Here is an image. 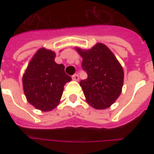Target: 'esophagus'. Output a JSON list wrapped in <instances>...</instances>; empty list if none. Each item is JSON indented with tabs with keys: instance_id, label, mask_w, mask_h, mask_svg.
I'll return each instance as SVG.
<instances>
[{
	"instance_id": "34e87169",
	"label": "esophagus",
	"mask_w": 154,
	"mask_h": 154,
	"mask_svg": "<svg viewBox=\"0 0 154 154\" xmlns=\"http://www.w3.org/2000/svg\"><path fill=\"white\" fill-rule=\"evenodd\" d=\"M72 81H75V82H77L79 80V76L78 74H74L72 76Z\"/></svg>"
}]
</instances>
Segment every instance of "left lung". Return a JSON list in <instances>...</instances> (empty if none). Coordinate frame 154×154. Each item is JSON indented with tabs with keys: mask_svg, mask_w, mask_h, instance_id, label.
<instances>
[{
	"mask_svg": "<svg viewBox=\"0 0 154 154\" xmlns=\"http://www.w3.org/2000/svg\"><path fill=\"white\" fill-rule=\"evenodd\" d=\"M83 58L82 68L88 77L80 82L85 100L96 109H105L116 101L122 93L124 70L112 52L102 43L89 49L76 47Z\"/></svg>",
	"mask_w": 154,
	"mask_h": 154,
	"instance_id": "1",
	"label": "left lung"
}]
</instances>
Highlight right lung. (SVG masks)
<instances>
[{"instance_id": "1", "label": "right lung", "mask_w": 154, "mask_h": 154, "mask_svg": "<svg viewBox=\"0 0 154 154\" xmlns=\"http://www.w3.org/2000/svg\"><path fill=\"white\" fill-rule=\"evenodd\" d=\"M55 52L41 48L30 60L22 77L28 102L42 112L57 106L64 85L72 80L65 72L64 65L55 62Z\"/></svg>"}]
</instances>
